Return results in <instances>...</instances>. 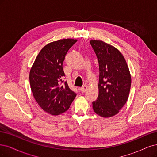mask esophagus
<instances>
[{
  "label": "esophagus",
  "mask_w": 157,
  "mask_h": 157,
  "mask_svg": "<svg viewBox=\"0 0 157 157\" xmlns=\"http://www.w3.org/2000/svg\"><path fill=\"white\" fill-rule=\"evenodd\" d=\"M80 90H81V91H82V93H85L86 90H87V85H83V87H82L80 88Z\"/></svg>",
  "instance_id": "esophagus-1"
}]
</instances>
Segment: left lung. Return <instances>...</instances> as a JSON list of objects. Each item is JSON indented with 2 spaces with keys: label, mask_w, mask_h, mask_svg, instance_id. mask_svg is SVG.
Masks as SVG:
<instances>
[{
  "label": "left lung",
  "mask_w": 157,
  "mask_h": 157,
  "mask_svg": "<svg viewBox=\"0 0 157 157\" xmlns=\"http://www.w3.org/2000/svg\"><path fill=\"white\" fill-rule=\"evenodd\" d=\"M90 44L99 64L98 96L93 102L94 112L108 118L117 114L128 100L131 75L123 54L102 40H92Z\"/></svg>",
  "instance_id": "obj_1"
}]
</instances>
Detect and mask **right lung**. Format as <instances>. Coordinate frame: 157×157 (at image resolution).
<instances>
[{
	"label": "right lung",
	"instance_id": "obj_1",
	"mask_svg": "<svg viewBox=\"0 0 157 157\" xmlns=\"http://www.w3.org/2000/svg\"><path fill=\"white\" fill-rule=\"evenodd\" d=\"M76 42L75 39L68 38L45 45L30 70V85L34 98L48 113L58 115L65 112L76 96L63 80L65 55Z\"/></svg>",
	"mask_w": 157,
	"mask_h": 157
}]
</instances>
